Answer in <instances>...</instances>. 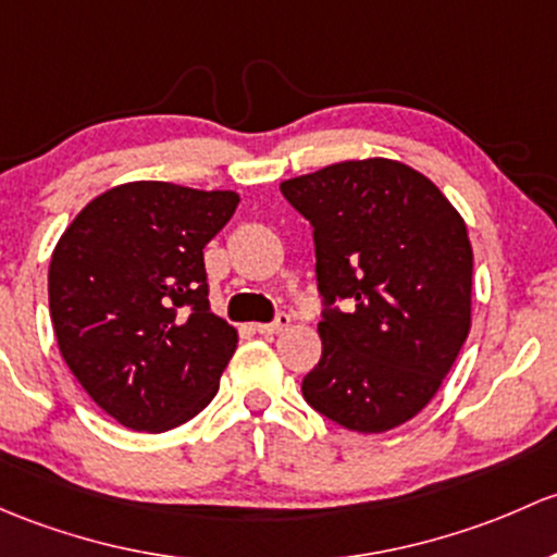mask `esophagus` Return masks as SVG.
Masks as SVG:
<instances>
[{"label":"esophagus","instance_id":"esophagus-1","mask_svg":"<svg viewBox=\"0 0 557 557\" xmlns=\"http://www.w3.org/2000/svg\"><path fill=\"white\" fill-rule=\"evenodd\" d=\"M288 323H290V314L288 312H277V318H274L272 323H259V325H256V331H259L261 336H274V333L285 331Z\"/></svg>","mask_w":557,"mask_h":557}]
</instances>
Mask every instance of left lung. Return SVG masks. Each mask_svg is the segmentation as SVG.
<instances>
[{
    "label": "left lung",
    "mask_w": 557,
    "mask_h": 557,
    "mask_svg": "<svg viewBox=\"0 0 557 557\" xmlns=\"http://www.w3.org/2000/svg\"><path fill=\"white\" fill-rule=\"evenodd\" d=\"M280 191L312 226L323 357L304 400L355 432L417 417L470 333L472 248L435 184L392 160H355Z\"/></svg>",
    "instance_id": "obj_1"
}]
</instances>
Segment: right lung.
<instances>
[{
	"instance_id": "obj_1",
	"label": "right lung",
	"mask_w": 557,
	"mask_h": 557,
	"mask_svg": "<svg viewBox=\"0 0 557 557\" xmlns=\"http://www.w3.org/2000/svg\"><path fill=\"white\" fill-rule=\"evenodd\" d=\"M234 191L136 181L96 197L58 239L47 274L58 347L120 424L165 432L219 392L237 331L210 312L202 248Z\"/></svg>"
}]
</instances>
